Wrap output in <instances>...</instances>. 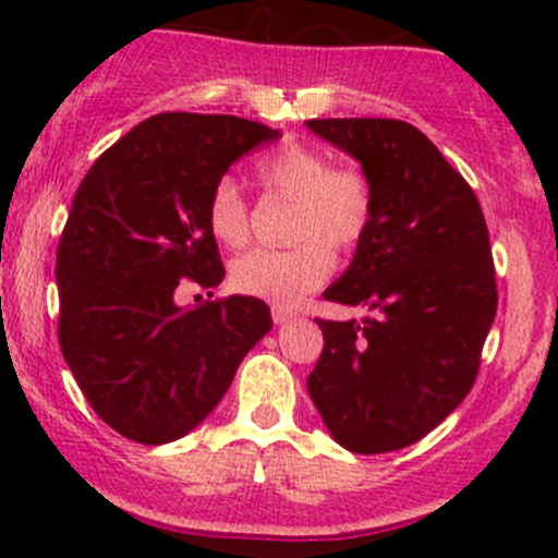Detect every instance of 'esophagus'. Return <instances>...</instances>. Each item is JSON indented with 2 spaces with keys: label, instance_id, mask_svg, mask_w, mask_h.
<instances>
[{
  "label": "esophagus",
  "instance_id": "1",
  "mask_svg": "<svg viewBox=\"0 0 558 558\" xmlns=\"http://www.w3.org/2000/svg\"><path fill=\"white\" fill-rule=\"evenodd\" d=\"M296 318V313L291 311V307H283V305H272V320L275 324H286V320Z\"/></svg>",
  "mask_w": 558,
  "mask_h": 558
}]
</instances>
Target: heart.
Listing matches in <instances>:
<instances>
[{
    "instance_id": "heart-1",
    "label": "heart",
    "mask_w": 558,
    "mask_h": 558,
    "mask_svg": "<svg viewBox=\"0 0 558 558\" xmlns=\"http://www.w3.org/2000/svg\"><path fill=\"white\" fill-rule=\"evenodd\" d=\"M256 180L269 196L291 202V247H256L238 256L229 283L240 294L291 305L318 289L331 272V247L353 253L375 218V189L367 172L331 165L326 150L307 143H283L256 161ZM207 229L227 247L251 238V207L232 178H221L207 199Z\"/></svg>"
}]
</instances>
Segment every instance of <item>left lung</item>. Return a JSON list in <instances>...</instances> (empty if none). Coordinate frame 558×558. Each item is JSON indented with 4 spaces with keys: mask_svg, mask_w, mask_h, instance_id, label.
Masks as SVG:
<instances>
[{
    "mask_svg": "<svg viewBox=\"0 0 558 558\" xmlns=\"http://www.w3.org/2000/svg\"><path fill=\"white\" fill-rule=\"evenodd\" d=\"M362 161L375 218L324 300L367 311L318 320L307 391L342 448L375 456L429 435L470 393L497 315V269L481 202L424 132L397 118H313Z\"/></svg>",
    "mask_w": 558,
    "mask_h": 558,
    "instance_id": "8db88e82",
    "label": "left lung"
}]
</instances>
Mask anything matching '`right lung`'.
<instances>
[{
    "mask_svg": "<svg viewBox=\"0 0 558 558\" xmlns=\"http://www.w3.org/2000/svg\"><path fill=\"white\" fill-rule=\"evenodd\" d=\"M278 137L238 116L159 112L77 185L56 251L59 345L94 413L126 440L189 435L272 329L256 296L180 307L174 294L223 280L205 216L210 191L240 156Z\"/></svg>",
    "mask_w": 558,
    "mask_h": 558,
    "instance_id": "obj_1",
    "label": "right lung"
}]
</instances>
